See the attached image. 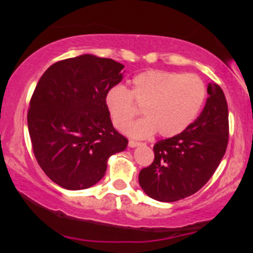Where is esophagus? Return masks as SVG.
I'll list each match as a JSON object with an SVG mask.
<instances>
[{
  "label": "esophagus",
  "instance_id": "1",
  "mask_svg": "<svg viewBox=\"0 0 253 253\" xmlns=\"http://www.w3.org/2000/svg\"><path fill=\"white\" fill-rule=\"evenodd\" d=\"M139 145H141V144L138 143V141H134V140H129L128 141V146L129 147H136V146H139Z\"/></svg>",
  "mask_w": 253,
  "mask_h": 253
}]
</instances>
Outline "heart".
Instances as JSON below:
<instances>
[{"label":"heart","mask_w":253,"mask_h":253,"mask_svg":"<svg viewBox=\"0 0 253 253\" xmlns=\"http://www.w3.org/2000/svg\"><path fill=\"white\" fill-rule=\"evenodd\" d=\"M205 98L206 85L196 75L147 70L132 78L129 91L121 84L107 90L104 106L113 125L121 129L135 115L133 100L143 107L145 118L130 124L126 134L145 139L158 130L169 138L181 134L194 123Z\"/></svg>","instance_id":"heart-1"}]
</instances>
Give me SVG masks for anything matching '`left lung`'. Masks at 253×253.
<instances>
[{
	"label": "left lung",
	"mask_w": 253,
	"mask_h": 253,
	"mask_svg": "<svg viewBox=\"0 0 253 253\" xmlns=\"http://www.w3.org/2000/svg\"><path fill=\"white\" fill-rule=\"evenodd\" d=\"M205 108L181 134L158 141L155 161L139 173L146 195L161 202L184 199L206 184L219 167L228 143V108L219 85L210 83Z\"/></svg>",
	"instance_id": "8db88e82"
}]
</instances>
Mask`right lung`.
<instances>
[{
    "label": "right lung",
    "mask_w": 253,
    "mask_h": 253,
    "mask_svg": "<svg viewBox=\"0 0 253 253\" xmlns=\"http://www.w3.org/2000/svg\"><path fill=\"white\" fill-rule=\"evenodd\" d=\"M124 68L81 54L54 63L38 82L27 115L32 146L43 172L62 188L92 187L109 157L127 147L104 106V94L123 81Z\"/></svg>",
    "instance_id": "right-lung-1"
}]
</instances>
